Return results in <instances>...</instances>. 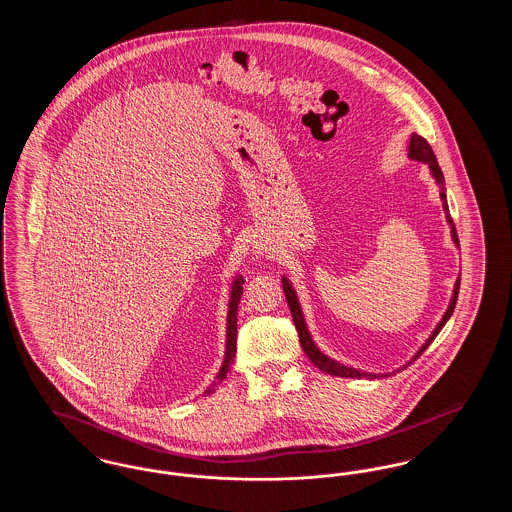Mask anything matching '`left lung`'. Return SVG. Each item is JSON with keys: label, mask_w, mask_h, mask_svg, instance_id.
Here are the masks:
<instances>
[{"label": "left lung", "mask_w": 512, "mask_h": 512, "mask_svg": "<svg viewBox=\"0 0 512 512\" xmlns=\"http://www.w3.org/2000/svg\"><path fill=\"white\" fill-rule=\"evenodd\" d=\"M409 159H413V161H418V163H424V165H428V169H430V174L434 176V180H436V184L439 186V197H441V203H443V211H445V220H447V224H449V228H451V240H453V244L459 247V236H457V230H455V224H453V219H451V215H449V207H447V195H445V178H443V172L439 169L438 159H436V155H434V151H432V147L430 144L422 138V136H418V134H413L411 136V142H409ZM459 286H461V276L457 278V282H455V288H453V295H451V301H449V307H447V311L443 313V317L438 322V326L434 328V332L430 334V338L422 343V347L414 353L413 359L407 363V365L401 366V368H397V370H393V372H399V370H403V368H407V366L411 365L413 361H416L426 349H428V345L432 343V341L436 340V336H438L439 332H441V328L445 326V322L451 318L453 315V311H455V305H457V297H459ZM282 288H284V293H286V299H288V305H290V311H292L293 324H295V330H297V334H299V343H301V347H303V351H305V355L311 359V363L317 366L318 370H322V372H326V374H330V376H340V378H370V380H376V378H384V376H390L393 372H386V374H374V372H363V370H359V368H353V366L343 365V363H338L336 359H330L328 355H324L320 349L317 347V343L315 340L311 338V332H309V328H307V322H305V317H303V311H301V303H299V297H297V293L293 290L292 282L286 278V276H282Z\"/></svg>", "instance_id": "8db88e82"}]
</instances>
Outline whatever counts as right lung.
I'll return each instance as SVG.
<instances>
[{
	"instance_id": "1",
	"label": "right lung",
	"mask_w": 512,
	"mask_h": 512,
	"mask_svg": "<svg viewBox=\"0 0 512 512\" xmlns=\"http://www.w3.org/2000/svg\"><path fill=\"white\" fill-rule=\"evenodd\" d=\"M244 276L238 274L232 282V290H230V299H228V313H226V347H224V361L220 365L219 372L213 380L211 386H207V390L203 391V395H211L213 391L219 388L222 380L226 378V374L230 372V366L236 359V334H238V305L244 293Z\"/></svg>"
}]
</instances>
